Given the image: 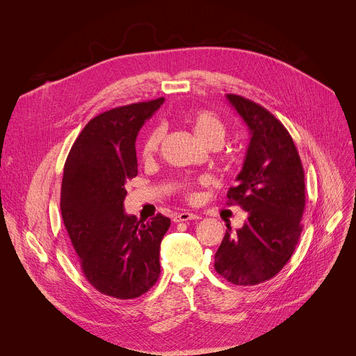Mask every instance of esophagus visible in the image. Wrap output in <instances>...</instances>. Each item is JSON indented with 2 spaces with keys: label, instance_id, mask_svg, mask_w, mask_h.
<instances>
[{
  "label": "esophagus",
  "instance_id": "esophagus-1",
  "mask_svg": "<svg viewBox=\"0 0 356 356\" xmlns=\"http://www.w3.org/2000/svg\"><path fill=\"white\" fill-rule=\"evenodd\" d=\"M200 216L197 214H193V213H187V211H183V213H179L173 217V221L175 222H181V221H190V220H198Z\"/></svg>",
  "mask_w": 356,
  "mask_h": 356
}]
</instances>
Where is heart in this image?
<instances>
[{
  "mask_svg": "<svg viewBox=\"0 0 356 356\" xmlns=\"http://www.w3.org/2000/svg\"><path fill=\"white\" fill-rule=\"evenodd\" d=\"M190 127L195 138L207 147H220L227 136V128L224 122L209 111H195L190 115ZM163 138V129L155 128L149 132L143 145L142 155L149 159L156 154L161 140Z\"/></svg>",
  "mask_w": 356,
  "mask_h": 356,
  "instance_id": "b5f03b06",
  "label": "heart"
}]
</instances>
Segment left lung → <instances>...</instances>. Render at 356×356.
I'll return each instance as SVG.
<instances>
[{"label": "left lung", "instance_id": "obj_1", "mask_svg": "<svg viewBox=\"0 0 356 356\" xmlns=\"http://www.w3.org/2000/svg\"><path fill=\"white\" fill-rule=\"evenodd\" d=\"M248 127L250 140L238 184L227 193L248 220L236 232L227 224L214 257L218 275L239 286L276 276L293 255L306 204L304 170L296 145L283 124L266 108L241 95L227 94Z\"/></svg>", "mask_w": 356, "mask_h": 356}]
</instances>
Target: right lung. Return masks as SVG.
<instances>
[{"label": "right lung", "mask_w": 356, "mask_h": 356, "mask_svg": "<svg viewBox=\"0 0 356 356\" xmlns=\"http://www.w3.org/2000/svg\"><path fill=\"white\" fill-rule=\"evenodd\" d=\"M165 98L118 107L92 118L65 163L60 210L86 279L121 300L146 293L161 275V242L170 220L145 222L124 211L125 184L138 175L135 140Z\"/></svg>", "instance_id": "right-lung-1"}]
</instances>
